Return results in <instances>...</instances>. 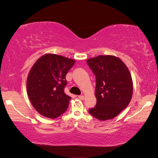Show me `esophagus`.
<instances>
[{
    "label": "esophagus",
    "instance_id": "esophagus-1",
    "mask_svg": "<svg viewBox=\"0 0 158 158\" xmlns=\"http://www.w3.org/2000/svg\"><path fill=\"white\" fill-rule=\"evenodd\" d=\"M78 98L80 99V100H84V95H79L78 96Z\"/></svg>",
    "mask_w": 158,
    "mask_h": 158
}]
</instances>
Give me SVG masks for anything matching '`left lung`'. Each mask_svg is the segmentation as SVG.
Masks as SVG:
<instances>
[{
	"mask_svg": "<svg viewBox=\"0 0 158 158\" xmlns=\"http://www.w3.org/2000/svg\"><path fill=\"white\" fill-rule=\"evenodd\" d=\"M96 77L97 103L89 113L100 121L116 116L127 107L133 93L132 77L127 66L114 56H98L86 60Z\"/></svg>",
	"mask_w": 158,
	"mask_h": 158,
	"instance_id": "8db88e82",
	"label": "left lung"
}]
</instances>
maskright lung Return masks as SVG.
I'll list each match as a JSON object with an SVG mask.
<instances>
[{
    "mask_svg": "<svg viewBox=\"0 0 158 158\" xmlns=\"http://www.w3.org/2000/svg\"><path fill=\"white\" fill-rule=\"evenodd\" d=\"M75 60L56 54L37 60L27 79L28 95L33 107L43 116L56 118L65 113L71 98L66 95L65 76Z\"/></svg>",
    "mask_w": 158,
    "mask_h": 158,
    "instance_id": "add662e5",
    "label": "right lung"
}]
</instances>
